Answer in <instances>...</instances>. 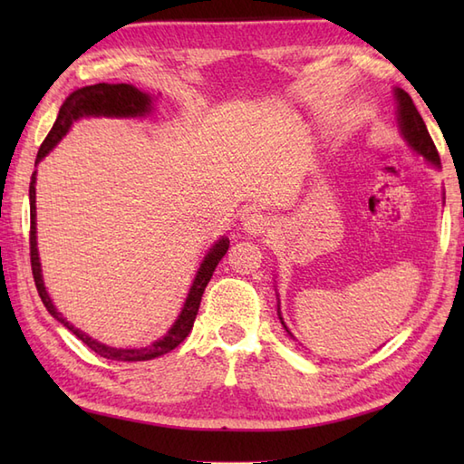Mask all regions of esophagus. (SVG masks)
Here are the masks:
<instances>
[{
	"label": "esophagus",
	"instance_id": "esophagus-1",
	"mask_svg": "<svg viewBox=\"0 0 464 464\" xmlns=\"http://www.w3.org/2000/svg\"><path fill=\"white\" fill-rule=\"evenodd\" d=\"M269 227V219L261 211H253L243 221V231L249 235H261Z\"/></svg>",
	"mask_w": 464,
	"mask_h": 464
}]
</instances>
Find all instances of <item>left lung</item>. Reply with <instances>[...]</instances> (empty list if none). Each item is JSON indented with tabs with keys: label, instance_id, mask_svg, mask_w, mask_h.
Returning <instances> with one entry per match:
<instances>
[{
	"label": "left lung",
	"instance_id": "left-lung-1",
	"mask_svg": "<svg viewBox=\"0 0 464 464\" xmlns=\"http://www.w3.org/2000/svg\"><path fill=\"white\" fill-rule=\"evenodd\" d=\"M392 95H395V102H397V123H399L401 137L407 141L411 150L417 155H420L429 165L435 167V169H440V157L437 153V147H435V143H432L430 135L427 131V125H425V121H422L420 113L417 111L415 103H412L411 95L407 92L399 90V87L392 90ZM279 309L281 307L277 303V313H279L281 324L285 327V331H287L289 337H293V333L289 331L287 324H285Z\"/></svg>",
	"mask_w": 464,
	"mask_h": 464
}]
</instances>
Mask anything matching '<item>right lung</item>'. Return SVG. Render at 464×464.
<instances>
[{
	"instance_id": "right-lung-1",
	"label": "right lung",
	"mask_w": 464,
	"mask_h": 464,
	"mask_svg": "<svg viewBox=\"0 0 464 464\" xmlns=\"http://www.w3.org/2000/svg\"><path fill=\"white\" fill-rule=\"evenodd\" d=\"M153 111V97L145 93L130 83H95V85H85L69 93L63 105L59 107L57 120L52 127V131L47 133L45 141L42 143L37 151L35 165L44 161V157L53 150V147L63 140V137L72 130L75 121L83 120V117H117V120H133V117H145ZM35 179L37 171L32 175V183H29V217H32V231H29V255H32V271H34V281L39 297H42L45 309L49 311L53 319L63 324L65 329L72 331L77 339L83 341L87 347L95 351L100 357L111 359V361H151L155 357H161V354L173 351L177 344L183 343L187 334L191 333L193 323L197 317V311H199L203 291L207 283L211 281L213 271L217 263L223 259V255L229 249V239L221 237L211 245L209 251L205 253V257L199 265V269L195 273V279L187 293L183 307L177 314V319L161 339L153 341L147 347H133V349H117L111 344L100 343L97 339L90 337V334L83 333L82 329L73 327L62 313L55 309V304L49 297L44 283V273H42V261H39V251H37V223H35Z\"/></svg>"
}]
</instances>
